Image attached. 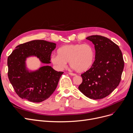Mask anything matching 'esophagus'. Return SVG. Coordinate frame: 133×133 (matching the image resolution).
I'll list each match as a JSON object with an SVG mask.
<instances>
[{
    "label": "esophagus",
    "instance_id": "obj_1",
    "mask_svg": "<svg viewBox=\"0 0 133 133\" xmlns=\"http://www.w3.org/2000/svg\"><path fill=\"white\" fill-rule=\"evenodd\" d=\"M69 75H71V76H76V74L72 73V72H69Z\"/></svg>",
    "mask_w": 133,
    "mask_h": 133
}]
</instances>
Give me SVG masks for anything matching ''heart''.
I'll use <instances>...</instances> for the list:
<instances>
[{
	"label": "heart",
	"instance_id": "obj_1",
	"mask_svg": "<svg viewBox=\"0 0 133 133\" xmlns=\"http://www.w3.org/2000/svg\"><path fill=\"white\" fill-rule=\"evenodd\" d=\"M58 55L51 56V63L62 70L67 62L78 72H83L91 67L95 58L94 49L89 44H74L63 45L57 50Z\"/></svg>",
	"mask_w": 133,
	"mask_h": 133
}]
</instances>
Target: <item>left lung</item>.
Instances as JSON below:
<instances>
[{
  "label": "left lung",
  "mask_w": 133,
  "mask_h": 133,
  "mask_svg": "<svg viewBox=\"0 0 133 133\" xmlns=\"http://www.w3.org/2000/svg\"><path fill=\"white\" fill-rule=\"evenodd\" d=\"M86 39L94 44L95 60L81 75L83 81L78 89L87 97L99 99L108 96L119 84L124 61L118 46L109 38L93 35Z\"/></svg>",
  "instance_id": "8db88e82"
}]
</instances>
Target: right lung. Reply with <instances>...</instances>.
Here are the masks:
<instances>
[{"mask_svg": "<svg viewBox=\"0 0 133 133\" xmlns=\"http://www.w3.org/2000/svg\"><path fill=\"white\" fill-rule=\"evenodd\" d=\"M56 46L55 43L46 41H31L16 46L8 57V77L21 98L32 102H41L55 91L63 74L48 65ZM33 56L45 65L32 71L27 68L26 61L28 58Z\"/></svg>", "mask_w": 133, "mask_h": 133, "instance_id": "add662e5", "label": "right lung"}]
</instances>
